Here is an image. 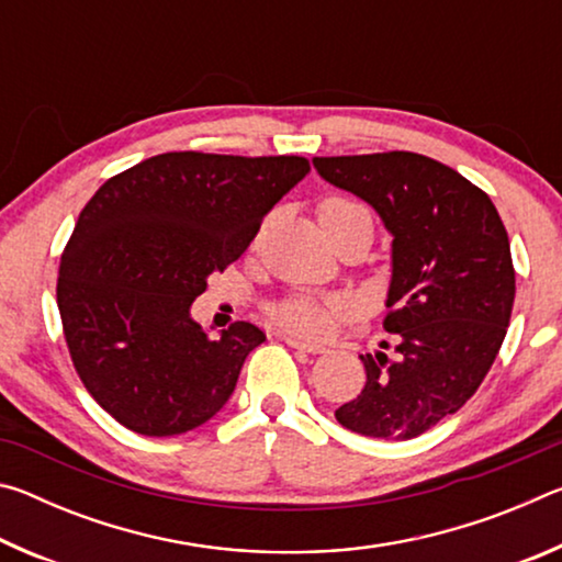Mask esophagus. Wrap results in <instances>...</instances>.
Wrapping results in <instances>:
<instances>
[{"instance_id":"34e87169","label":"esophagus","mask_w":562,"mask_h":562,"mask_svg":"<svg viewBox=\"0 0 562 562\" xmlns=\"http://www.w3.org/2000/svg\"><path fill=\"white\" fill-rule=\"evenodd\" d=\"M282 339L288 341V345H290L292 349L310 351V355H322V351H325V345H317V341H304V339L294 337V335H282Z\"/></svg>"}]
</instances>
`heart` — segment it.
Segmentation results:
<instances>
[{
  "label": "heart",
  "mask_w": 562,
  "mask_h": 562,
  "mask_svg": "<svg viewBox=\"0 0 562 562\" xmlns=\"http://www.w3.org/2000/svg\"><path fill=\"white\" fill-rule=\"evenodd\" d=\"M351 221H372L367 205H361L355 198L347 195H329L319 203V223L325 233L337 231ZM345 300L341 297H315V294H290L272 302L268 315L282 329L294 331L302 337H322L329 327V319L345 312Z\"/></svg>",
  "instance_id": "obj_1"
}]
</instances>
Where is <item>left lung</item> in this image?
Here are the masks:
<instances>
[{"label": "left lung", "mask_w": 562, "mask_h": 562, "mask_svg": "<svg viewBox=\"0 0 562 562\" xmlns=\"http://www.w3.org/2000/svg\"><path fill=\"white\" fill-rule=\"evenodd\" d=\"M315 168L394 235L384 329L396 355H359L367 384L335 416L372 439H416L469 402L506 339L516 300L506 225L479 186L422 154L315 158Z\"/></svg>", "instance_id": "1"}]
</instances>
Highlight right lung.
I'll return each mask as SVG.
<instances>
[{
    "label": "right lung",
    "mask_w": 562,
    "mask_h": 562,
    "mask_svg": "<svg viewBox=\"0 0 562 562\" xmlns=\"http://www.w3.org/2000/svg\"><path fill=\"white\" fill-rule=\"evenodd\" d=\"M307 170L302 156L173 150L109 178L83 205L56 304L76 374L121 426L178 436L225 406L265 331L233 322L211 337L190 304Z\"/></svg>",
    "instance_id": "right-lung-1"
}]
</instances>
